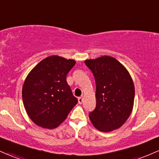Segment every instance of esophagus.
Returning <instances> with one entry per match:
<instances>
[{"mask_svg": "<svg viewBox=\"0 0 159 159\" xmlns=\"http://www.w3.org/2000/svg\"><path fill=\"white\" fill-rule=\"evenodd\" d=\"M83 100H84V98H83L82 97H79V98H78V103H79V104H82Z\"/></svg>", "mask_w": 159, "mask_h": 159, "instance_id": "34e87169", "label": "esophagus"}]
</instances>
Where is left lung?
I'll list each match as a JSON object with an SVG mask.
<instances>
[{"instance_id": "obj_1", "label": "left lung", "mask_w": 159, "mask_h": 159, "mask_svg": "<svg viewBox=\"0 0 159 159\" xmlns=\"http://www.w3.org/2000/svg\"><path fill=\"white\" fill-rule=\"evenodd\" d=\"M84 62L96 81L97 105L89 114L90 121L102 132L121 128L134 107L135 89L130 73L121 62L109 56Z\"/></svg>"}]
</instances>
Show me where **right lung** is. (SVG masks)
Wrapping results in <instances>:
<instances>
[{"mask_svg":"<svg viewBox=\"0 0 159 159\" xmlns=\"http://www.w3.org/2000/svg\"><path fill=\"white\" fill-rule=\"evenodd\" d=\"M74 60L50 56L37 64L26 77L22 100L28 116L38 126L57 128L78 103L66 75L75 65Z\"/></svg>","mask_w":159,"mask_h":159,"instance_id":"obj_1","label":"right lung"}]
</instances>
